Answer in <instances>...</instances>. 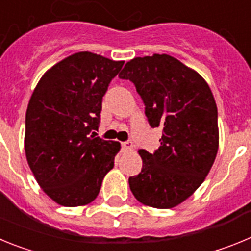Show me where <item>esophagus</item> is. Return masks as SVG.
<instances>
[{
	"instance_id": "obj_1",
	"label": "esophagus",
	"mask_w": 251,
	"mask_h": 251,
	"mask_svg": "<svg viewBox=\"0 0 251 251\" xmlns=\"http://www.w3.org/2000/svg\"><path fill=\"white\" fill-rule=\"evenodd\" d=\"M122 147H123V150H126V151H130V150H133V143L130 141L123 142V143H122Z\"/></svg>"
}]
</instances>
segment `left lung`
I'll return each instance as SVG.
<instances>
[{"label": "left lung", "mask_w": 251, "mask_h": 251, "mask_svg": "<svg viewBox=\"0 0 251 251\" xmlns=\"http://www.w3.org/2000/svg\"><path fill=\"white\" fill-rule=\"evenodd\" d=\"M136 85L150 126L162 129L154 153L139 150L141 174L129 177L137 200L172 208L191 196L211 170L219 150L217 106L208 84L167 54L134 57L119 74Z\"/></svg>", "instance_id": "left-lung-1"}]
</instances>
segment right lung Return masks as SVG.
<instances>
[{
    "label": "right lung",
    "instance_id": "obj_1",
    "mask_svg": "<svg viewBox=\"0 0 251 251\" xmlns=\"http://www.w3.org/2000/svg\"><path fill=\"white\" fill-rule=\"evenodd\" d=\"M124 61L81 51L55 64L37 83L26 110L25 153L51 200L88 205L100 191L121 143L95 137L101 100Z\"/></svg>",
    "mask_w": 251,
    "mask_h": 251
}]
</instances>
